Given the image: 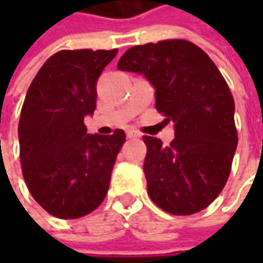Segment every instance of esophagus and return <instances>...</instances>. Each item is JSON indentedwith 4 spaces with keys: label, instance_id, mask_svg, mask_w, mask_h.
<instances>
[{
    "label": "esophagus",
    "instance_id": "34e87169",
    "mask_svg": "<svg viewBox=\"0 0 263 263\" xmlns=\"http://www.w3.org/2000/svg\"><path fill=\"white\" fill-rule=\"evenodd\" d=\"M127 137L128 139H137V137H140V133L136 130H127Z\"/></svg>",
    "mask_w": 263,
    "mask_h": 263
}]
</instances>
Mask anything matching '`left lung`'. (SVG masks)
<instances>
[{
  "label": "left lung",
  "instance_id": "8db88e82",
  "mask_svg": "<svg viewBox=\"0 0 263 263\" xmlns=\"http://www.w3.org/2000/svg\"><path fill=\"white\" fill-rule=\"evenodd\" d=\"M117 67L145 74L155 87L158 112L174 123L168 146L143 136L149 197L173 215L209 206L227 183L238 142L226 79L205 51L184 39L133 46Z\"/></svg>",
  "mask_w": 263,
  "mask_h": 263
}]
</instances>
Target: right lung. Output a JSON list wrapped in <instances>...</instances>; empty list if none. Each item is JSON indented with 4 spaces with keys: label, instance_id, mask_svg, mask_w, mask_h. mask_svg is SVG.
Masks as SVG:
<instances>
[{
    "label": "right lung",
    "instance_id": "1",
    "mask_svg": "<svg viewBox=\"0 0 263 263\" xmlns=\"http://www.w3.org/2000/svg\"><path fill=\"white\" fill-rule=\"evenodd\" d=\"M118 49H63L51 55L30 83L18 121L26 186L48 214L85 217L105 199L117 155L126 142L87 135L85 117L96 108V80Z\"/></svg>",
    "mask_w": 263,
    "mask_h": 263
}]
</instances>
